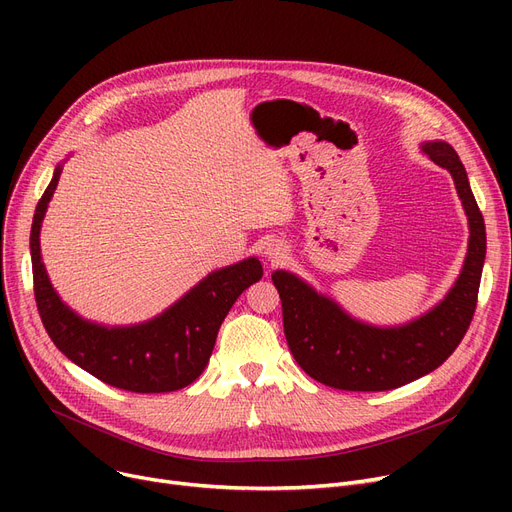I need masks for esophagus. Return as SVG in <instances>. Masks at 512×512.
Instances as JSON below:
<instances>
[{"label": "esophagus", "instance_id": "1", "mask_svg": "<svg viewBox=\"0 0 512 512\" xmlns=\"http://www.w3.org/2000/svg\"><path fill=\"white\" fill-rule=\"evenodd\" d=\"M284 253H286V249L282 245H278V242H270V245L265 247V257L272 263H278L284 257Z\"/></svg>", "mask_w": 512, "mask_h": 512}]
</instances>
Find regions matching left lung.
<instances>
[{
    "label": "left lung",
    "mask_w": 512,
    "mask_h": 512,
    "mask_svg": "<svg viewBox=\"0 0 512 512\" xmlns=\"http://www.w3.org/2000/svg\"><path fill=\"white\" fill-rule=\"evenodd\" d=\"M421 153L452 176L469 224L461 274L442 301L405 324L375 326L348 313L301 276L286 270L272 274L290 353L321 384L351 392L405 386L440 367L471 324L486 261V224L456 151L446 141H423Z\"/></svg>",
    "instance_id": "left-lung-1"
}]
</instances>
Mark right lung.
I'll return each instance as SVG.
<instances>
[{
    "label": "right lung",
    "mask_w": 512,
    "mask_h": 512,
    "mask_svg": "<svg viewBox=\"0 0 512 512\" xmlns=\"http://www.w3.org/2000/svg\"><path fill=\"white\" fill-rule=\"evenodd\" d=\"M64 161L53 170L31 228L35 299L49 338L80 369L120 390L151 394L193 384L211 357L215 338L234 301L242 290L261 280V261L247 257L220 267L168 309L141 324L107 326L85 319L62 301L41 257V226Z\"/></svg>",
    "instance_id": "1"
}]
</instances>
